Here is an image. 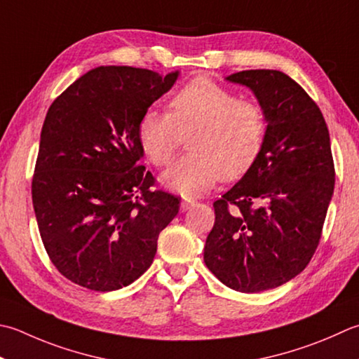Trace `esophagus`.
<instances>
[{"label": "esophagus", "mask_w": 359, "mask_h": 359, "mask_svg": "<svg viewBox=\"0 0 359 359\" xmlns=\"http://www.w3.org/2000/svg\"><path fill=\"white\" fill-rule=\"evenodd\" d=\"M194 205H196V203L193 201H182L180 208H182V212H188V210L193 208Z\"/></svg>", "instance_id": "34e87169"}]
</instances>
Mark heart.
Segmentation results:
<instances>
[{
  "mask_svg": "<svg viewBox=\"0 0 359 359\" xmlns=\"http://www.w3.org/2000/svg\"><path fill=\"white\" fill-rule=\"evenodd\" d=\"M268 135L262 104L240 100L235 91L207 77H196L170 101V114L146 111L138 140L156 166L170 163L188 140L189 152L163 174L165 184L185 198L212 188L216 180L236 179L255 163Z\"/></svg>",
  "mask_w": 359,
  "mask_h": 359,
  "instance_id": "heart-1",
  "label": "heart"
}]
</instances>
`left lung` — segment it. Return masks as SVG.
Returning <instances> with one entry per match:
<instances>
[{"label":"left lung","instance_id":"obj_1","mask_svg":"<svg viewBox=\"0 0 359 359\" xmlns=\"http://www.w3.org/2000/svg\"><path fill=\"white\" fill-rule=\"evenodd\" d=\"M226 79L254 91L268 135L250 170L213 203L203 262L231 290L262 292L299 276L318 249L334 189L330 133L287 74L245 69Z\"/></svg>","mask_w":359,"mask_h":359}]
</instances>
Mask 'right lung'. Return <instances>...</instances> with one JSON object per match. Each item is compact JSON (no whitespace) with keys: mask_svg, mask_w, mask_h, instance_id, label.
Segmentation results:
<instances>
[{"mask_svg":"<svg viewBox=\"0 0 359 359\" xmlns=\"http://www.w3.org/2000/svg\"><path fill=\"white\" fill-rule=\"evenodd\" d=\"M179 72L97 67L48 109L32 177L39 231L63 277L91 291L130 285L152 264L180 199L152 187L140 119Z\"/></svg>","mask_w":359,"mask_h":359,"instance_id":"right-lung-1","label":"right lung"}]
</instances>
